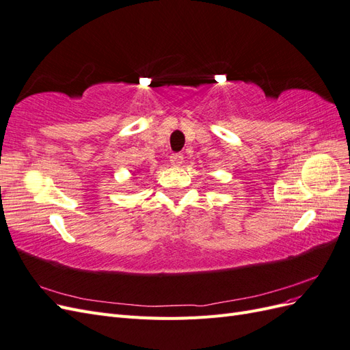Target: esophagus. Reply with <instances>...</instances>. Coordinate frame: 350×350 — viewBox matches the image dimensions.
<instances>
[{
    "instance_id": "obj_1",
    "label": "esophagus",
    "mask_w": 350,
    "mask_h": 350,
    "mask_svg": "<svg viewBox=\"0 0 350 350\" xmlns=\"http://www.w3.org/2000/svg\"><path fill=\"white\" fill-rule=\"evenodd\" d=\"M169 161H171V165L174 166H181L184 162V156L181 153H174L169 157Z\"/></svg>"
}]
</instances>
